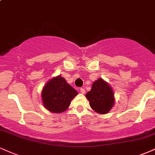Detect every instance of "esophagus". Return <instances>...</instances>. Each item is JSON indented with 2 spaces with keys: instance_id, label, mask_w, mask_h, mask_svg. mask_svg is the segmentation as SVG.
<instances>
[{
  "instance_id": "34e87169",
  "label": "esophagus",
  "mask_w": 155,
  "mask_h": 155,
  "mask_svg": "<svg viewBox=\"0 0 155 155\" xmlns=\"http://www.w3.org/2000/svg\"><path fill=\"white\" fill-rule=\"evenodd\" d=\"M80 92L82 93V94H84L85 93V89L84 88H80Z\"/></svg>"
}]
</instances>
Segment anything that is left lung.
I'll return each mask as SVG.
<instances>
[{
  "label": "left lung",
  "instance_id": "obj_1",
  "mask_svg": "<svg viewBox=\"0 0 155 155\" xmlns=\"http://www.w3.org/2000/svg\"><path fill=\"white\" fill-rule=\"evenodd\" d=\"M86 97L89 101L90 107L100 114L107 113L114 104L113 90L102 79L93 83L91 91L86 94Z\"/></svg>",
  "mask_w": 155,
  "mask_h": 155
}]
</instances>
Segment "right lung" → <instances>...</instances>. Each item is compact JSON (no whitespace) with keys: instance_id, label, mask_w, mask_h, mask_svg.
Returning a JSON list of instances; mask_svg holds the SVG:
<instances>
[{"instance_id":"1","label":"right lung","mask_w":155,"mask_h":155,"mask_svg":"<svg viewBox=\"0 0 155 155\" xmlns=\"http://www.w3.org/2000/svg\"><path fill=\"white\" fill-rule=\"evenodd\" d=\"M78 92L66 82L64 78L57 76L46 84L42 92L43 105L52 113H60L69 107L71 101Z\"/></svg>"}]
</instances>
